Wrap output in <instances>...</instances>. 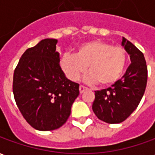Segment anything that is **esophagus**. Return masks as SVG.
I'll use <instances>...</instances> for the list:
<instances>
[{"mask_svg": "<svg viewBox=\"0 0 155 155\" xmlns=\"http://www.w3.org/2000/svg\"><path fill=\"white\" fill-rule=\"evenodd\" d=\"M86 89H87V88L84 87V86H83V85H80V88H79V90H80V93L82 94V93H83Z\"/></svg>", "mask_w": 155, "mask_h": 155, "instance_id": "obj_1", "label": "esophagus"}]
</instances>
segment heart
I'll list each match as a JSON object with an SVG mask.
<instances>
[{"mask_svg": "<svg viewBox=\"0 0 155 155\" xmlns=\"http://www.w3.org/2000/svg\"><path fill=\"white\" fill-rule=\"evenodd\" d=\"M127 58L124 48L113 46L105 41H92L81 45L75 54H63L60 64L70 81H78L88 66L90 72L84 76L86 82L110 85L121 77Z\"/></svg>", "mask_w": 155, "mask_h": 155, "instance_id": "b5f03b06", "label": "heart"}]
</instances>
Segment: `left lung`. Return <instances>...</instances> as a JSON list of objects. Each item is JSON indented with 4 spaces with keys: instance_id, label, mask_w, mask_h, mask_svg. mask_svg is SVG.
Returning a JSON list of instances; mask_svg holds the SVG:
<instances>
[{
    "instance_id": "left-lung-1",
    "label": "left lung",
    "mask_w": 155,
    "mask_h": 155,
    "mask_svg": "<svg viewBox=\"0 0 155 155\" xmlns=\"http://www.w3.org/2000/svg\"><path fill=\"white\" fill-rule=\"evenodd\" d=\"M122 45L131 61L125 74L111 87L94 91L92 110L99 120L108 124L126 120L138 107L146 88L148 70L143 54L124 37Z\"/></svg>"
}]
</instances>
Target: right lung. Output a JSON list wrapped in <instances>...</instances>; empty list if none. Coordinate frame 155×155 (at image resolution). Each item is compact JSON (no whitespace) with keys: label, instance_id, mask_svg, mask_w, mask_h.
Listing matches in <instances>:
<instances>
[{"label":"right lung","instance_id":"right-lung-1","mask_svg":"<svg viewBox=\"0 0 155 155\" xmlns=\"http://www.w3.org/2000/svg\"><path fill=\"white\" fill-rule=\"evenodd\" d=\"M57 40L45 39L24 52L13 75V94L19 110L34 129L61 127L80 94L79 84L65 77L56 51Z\"/></svg>","mask_w":155,"mask_h":155}]
</instances>
